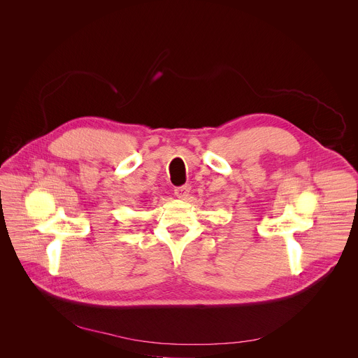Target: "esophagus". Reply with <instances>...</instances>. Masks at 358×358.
Wrapping results in <instances>:
<instances>
[{"mask_svg":"<svg viewBox=\"0 0 358 358\" xmlns=\"http://www.w3.org/2000/svg\"><path fill=\"white\" fill-rule=\"evenodd\" d=\"M189 189H191V185L189 184H185V185H181V187H177L174 189V194L177 198L180 199H185L188 195H189Z\"/></svg>","mask_w":358,"mask_h":358,"instance_id":"esophagus-1","label":"esophagus"}]
</instances>
